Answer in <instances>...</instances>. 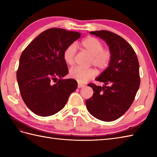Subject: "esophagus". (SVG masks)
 Segmentation results:
<instances>
[{
  "mask_svg": "<svg viewBox=\"0 0 157 157\" xmlns=\"http://www.w3.org/2000/svg\"><path fill=\"white\" fill-rule=\"evenodd\" d=\"M85 86V85L84 84H81V83H78V87L79 88H84Z\"/></svg>",
  "mask_w": 157,
  "mask_h": 157,
  "instance_id": "1",
  "label": "esophagus"
}]
</instances>
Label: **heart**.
<instances>
[{
	"label": "heart",
	"mask_w": 157,
	"mask_h": 157,
	"mask_svg": "<svg viewBox=\"0 0 157 157\" xmlns=\"http://www.w3.org/2000/svg\"><path fill=\"white\" fill-rule=\"evenodd\" d=\"M82 47L91 55L90 63L96 67L104 70L109 66L112 60V52L109 48H105L103 43L99 39L89 36L81 42ZM76 45L71 44L63 51V57L65 62L69 65H73L76 54ZM97 74L94 69H84L80 67H75L70 69L71 78L79 82H85L94 78Z\"/></svg>",
	"instance_id": "1"
}]
</instances>
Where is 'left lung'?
<instances>
[{
	"label": "left lung",
	"mask_w": 157,
	"mask_h": 157,
	"mask_svg": "<svg viewBox=\"0 0 157 157\" xmlns=\"http://www.w3.org/2000/svg\"><path fill=\"white\" fill-rule=\"evenodd\" d=\"M103 39L112 52L109 66L96 79L103 86L89 84L94 94L86 101L88 112L96 119L112 121L128 111L140 83L139 62L132 46L121 36L107 30L90 32Z\"/></svg>",
	"instance_id": "obj_1"
}]
</instances>
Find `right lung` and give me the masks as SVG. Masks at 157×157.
<instances>
[{"label": "right lung", "mask_w": 157, "mask_h": 157, "mask_svg": "<svg viewBox=\"0 0 157 157\" xmlns=\"http://www.w3.org/2000/svg\"><path fill=\"white\" fill-rule=\"evenodd\" d=\"M80 36L77 32L50 28L21 53L17 79L23 101L35 114L47 117L61 111L78 87L75 79H63L69 72L63 54Z\"/></svg>", "instance_id": "obj_1"}]
</instances>
